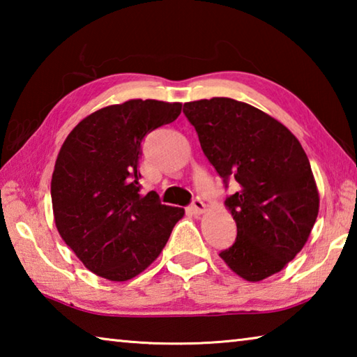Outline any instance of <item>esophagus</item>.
Returning <instances> with one entry per match:
<instances>
[{
  "mask_svg": "<svg viewBox=\"0 0 357 357\" xmlns=\"http://www.w3.org/2000/svg\"><path fill=\"white\" fill-rule=\"evenodd\" d=\"M190 211L193 214L200 215V214L204 213V211H206V204L203 203L202 198H193V202L190 204Z\"/></svg>",
  "mask_w": 357,
  "mask_h": 357,
  "instance_id": "esophagus-1",
  "label": "esophagus"
}]
</instances>
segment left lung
Returning a JSON list of instances; mask_svg holds the SVG:
<instances>
[{"label":"left lung","mask_w":357,"mask_h":357,"mask_svg":"<svg viewBox=\"0 0 357 357\" xmlns=\"http://www.w3.org/2000/svg\"><path fill=\"white\" fill-rule=\"evenodd\" d=\"M202 149L228 187L234 244L219 255L233 273L259 282L279 273L305 245L319 197L309 157L279 121L244 102L213 98L184 104Z\"/></svg>","instance_id":"left-lung-1"}]
</instances>
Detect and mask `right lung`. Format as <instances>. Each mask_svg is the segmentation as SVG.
Masks as SVG:
<instances>
[{"mask_svg":"<svg viewBox=\"0 0 357 357\" xmlns=\"http://www.w3.org/2000/svg\"><path fill=\"white\" fill-rule=\"evenodd\" d=\"M179 102L134 99L94 112L59 149L52 176L59 234L99 277L126 282L160 255L183 208L142 193V142L179 116Z\"/></svg>","mask_w":357,"mask_h":357,"instance_id":"add662e5","label":"right lung"}]
</instances>
